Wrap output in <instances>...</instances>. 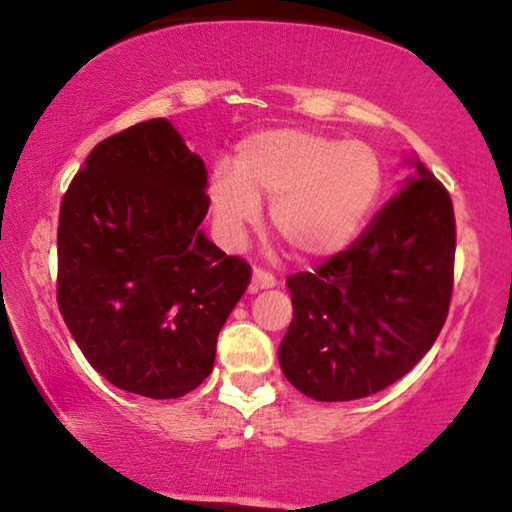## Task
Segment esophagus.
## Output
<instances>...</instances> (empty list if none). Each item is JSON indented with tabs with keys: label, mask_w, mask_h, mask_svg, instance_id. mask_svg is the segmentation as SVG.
I'll list each match as a JSON object with an SVG mask.
<instances>
[{
	"label": "esophagus",
	"mask_w": 512,
	"mask_h": 512,
	"mask_svg": "<svg viewBox=\"0 0 512 512\" xmlns=\"http://www.w3.org/2000/svg\"><path fill=\"white\" fill-rule=\"evenodd\" d=\"M275 277L271 273L262 271V268H255L253 277H250V291H262V289H273L275 287Z\"/></svg>",
	"instance_id": "1"
}]
</instances>
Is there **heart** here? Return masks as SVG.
<instances>
[{
  "mask_svg": "<svg viewBox=\"0 0 512 512\" xmlns=\"http://www.w3.org/2000/svg\"><path fill=\"white\" fill-rule=\"evenodd\" d=\"M384 167L366 142L302 128H268L239 144L235 169L216 167L210 207L225 246L237 248L271 201V223L296 253L329 257L348 248L375 214Z\"/></svg>",
  "mask_w": 512,
  "mask_h": 512,
  "instance_id": "1",
  "label": "heart"
}]
</instances>
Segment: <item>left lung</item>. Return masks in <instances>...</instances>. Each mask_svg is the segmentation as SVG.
I'll list each match as a JSON object with an SVG mask.
<instances>
[{
  "label": "left lung",
  "instance_id": "8db88e82",
  "mask_svg": "<svg viewBox=\"0 0 512 512\" xmlns=\"http://www.w3.org/2000/svg\"><path fill=\"white\" fill-rule=\"evenodd\" d=\"M404 162L413 173L363 235L287 280L293 320L277 359L316 402L384 391L443 329L454 284L452 198L415 155Z\"/></svg>",
  "mask_w": 512,
  "mask_h": 512
}]
</instances>
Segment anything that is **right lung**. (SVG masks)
I'll return each instance as SVG.
<instances>
[{"mask_svg": "<svg viewBox=\"0 0 512 512\" xmlns=\"http://www.w3.org/2000/svg\"><path fill=\"white\" fill-rule=\"evenodd\" d=\"M207 169L169 119L94 146L60 205L58 307L121 391L176 400L210 375L250 266L205 237Z\"/></svg>", "mask_w": 512, "mask_h": 512, "instance_id": "right-lung-1", "label": "right lung"}]
</instances>
